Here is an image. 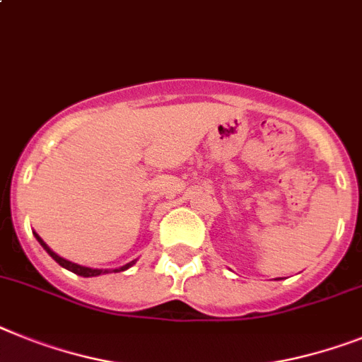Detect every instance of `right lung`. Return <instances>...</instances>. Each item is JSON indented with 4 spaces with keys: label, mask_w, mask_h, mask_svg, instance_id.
<instances>
[{
    "label": "right lung",
    "mask_w": 362,
    "mask_h": 362,
    "mask_svg": "<svg viewBox=\"0 0 362 362\" xmlns=\"http://www.w3.org/2000/svg\"><path fill=\"white\" fill-rule=\"evenodd\" d=\"M35 235H36V239H38V243H40L42 247L45 248V252H47V254H49V256L53 257V259L57 261V263H59L60 267L71 270V272H75V274L84 276V278H92V276H99V274H105V272H108V270H101V269H88V267H81V265H77V263H71V261L64 259V257L57 256V254H54V252L51 250V248L47 247V245H45L44 241H42L38 233H35ZM132 265H134V261H130V263L123 265V267H121V269H114V270H112V272H121V270H127V269H129V267H132Z\"/></svg>",
    "instance_id": "right-lung-1"
}]
</instances>
